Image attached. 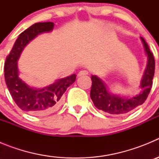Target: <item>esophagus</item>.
Here are the masks:
<instances>
[{
  "label": "esophagus",
  "instance_id": "34e87169",
  "mask_svg": "<svg viewBox=\"0 0 159 159\" xmlns=\"http://www.w3.org/2000/svg\"><path fill=\"white\" fill-rule=\"evenodd\" d=\"M88 75V71H87V70H82V71H80L78 74L79 76H82V75Z\"/></svg>",
  "mask_w": 159,
  "mask_h": 159
}]
</instances>
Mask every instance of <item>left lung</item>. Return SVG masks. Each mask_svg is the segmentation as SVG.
Listing matches in <instances>:
<instances>
[{
    "instance_id": "obj_1",
    "label": "left lung",
    "mask_w": 159,
    "mask_h": 159,
    "mask_svg": "<svg viewBox=\"0 0 159 159\" xmlns=\"http://www.w3.org/2000/svg\"><path fill=\"white\" fill-rule=\"evenodd\" d=\"M141 40L148 57L147 69L141 82L143 92L139 95H136L131 99L121 98L109 93L107 90L106 86L100 79L95 75H92V85L90 95L92 100L93 101L94 105L98 109L103 111L110 115H123L131 111L134 108L142 105L147 99L152 88V80L154 75V69H155V61H154V55L151 52L146 40L143 37H141Z\"/></svg>"
}]
</instances>
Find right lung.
<instances>
[{"instance_id": "add662e5", "label": "right lung", "mask_w": 159, "mask_h": 159, "mask_svg": "<svg viewBox=\"0 0 159 159\" xmlns=\"http://www.w3.org/2000/svg\"><path fill=\"white\" fill-rule=\"evenodd\" d=\"M54 23H36L21 32L14 43L5 63V79L11 96L22 111L34 116L48 115L60 106L62 95L67 88L75 81V74L59 80L43 89H33L20 80L18 75L17 60L24 48L41 32L52 30Z\"/></svg>"}]
</instances>
